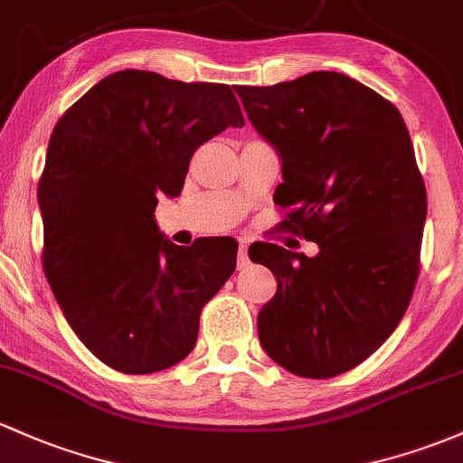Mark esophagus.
I'll return each instance as SVG.
<instances>
[{
  "label": "esophagus",
  "instance_id": "34e87169",
  "mask_svg": "<svg viewBox=\"0 0 463 463\" xmlns=\"http://www.w3.org/2000/svg\"><path fill=\"white\" fill-rule=\"evenodd\" d=\"M236 265H238V269H242V267L250 265V256H247V241H241V245H238Z\"/></svg>",
  "mask_w": 463,
  "mask_h": 463
}]
</instances>
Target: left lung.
Segmentation results:
<instances>
[{
	"label": "left lung",
	"instance_id": "obj_1",
	"mask_svg": "<svg viewBox=\"0 0 463 463\" xmlns=\"http://www.w3.org/2000/svg\"><path fill=\"white\" fill-rule=\"evenodd\" d=\"M236 92L280 154L282 227L320 247L313 258L253 247L278 282L258 337L293 375L335 377L384 345L420 276L426 187L409 130L391 101L340 72Z\"/></svg>",
	"mask_w": 463,
	"mask_h": 463
}]
</instances>
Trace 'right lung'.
I'll return each instance as SVG.
<instances>
[{
  "label": "right lung",
  "instance_id": "add662e5",
  "mask_svg": "<svg viewBox=\"0 0 463 463\" xmlns=\"http://www.w3.org/2000/svg\"><path fill=\"white\" fill-rule=\"evenodd\" d=\"M242 126L225 83L147 71L101 79L54 126L37 187L43 271L103 364L146 375L190 355L203 307L236 269L238 242L178 247L154 210L161 194H181L196 147Z\"/></svg>",
  "mask_w": 463,
  "mask_h": 463
}]
</instances>
